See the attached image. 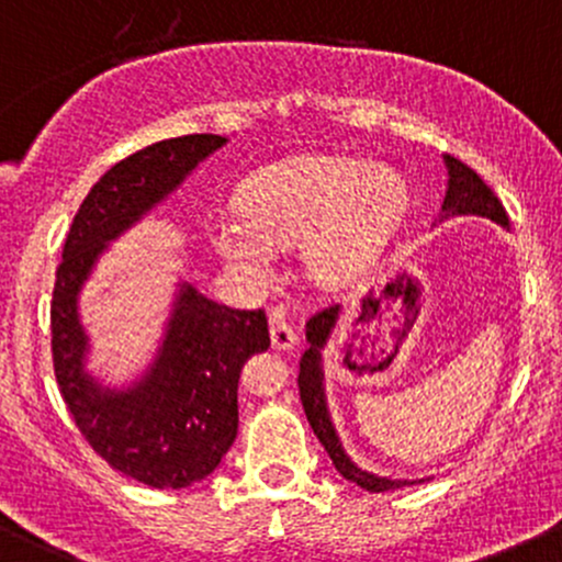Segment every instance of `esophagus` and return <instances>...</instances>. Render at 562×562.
<instances>
[{"label": "esophagus", "mask_w": 562, "mask_h": 562, "mask_svg": "<svg viewBox=\"0 0 562 562\" xmlns=\"http://www.w3.org/2000/svg\"><path fill=\"white\" fill-rule=\"evenodd\" d=\"M270 344H273V349H281V351L294 349V346L300 344V338H297V333L292 329V324L283 319L281 314L270 316Z\"/></svg>", "instance_id": "1"}]
</instances>
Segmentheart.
Segmentation results:
<instances>
[{"label": "heart", "mask_w": 562, "mask_h": 562, "mask_svg": "<svg viewBox=\"0 0 562 562\" xmlns=\"http://www.w3.org/2000/svg\"><path fill=\"white\" fill-rule=\"evenodd\" d=\"M238 213H211L213 251L246 279L273 273V248L303 243L308 273L324 286L357 279L390 246L408 189L390 167L346 156H297L243 183Z\"/></svg>", "instance_id": "1"}]
</instances>
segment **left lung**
I'll return each mask as SVG.
<instances>
[{
  "instance_id": "left-lung-1",
  "label": "left lung",
  "mask_w": 562,
  "mask_h": 562,
  "mask_svg": "<svg viewBox=\"0 0 562 562\" xmlns=\"http://www.w3.org/2000/svg\"><path fill=\"white\" fill-rule=\"evenodd\" d=\"M443 165H447L449 183H447V196H443L441 205V222L449 216H484L490 222L508 227L506 207L501 205L493 189L476 176L468 165H462L454 156L443 154ZM340 305L333 308H324L316 316H311L305 324V340H308V349L300 357V401H303L305 416H308V425L314 427L316 438L322 441L324 452L333 460L335 471L344 479L355 482L357 487L368 490V493H386V490H397L403 484H414L408 479H390V476H375V473L362 471L349 454H346L344 443H340L338 432H335L333 419H329L327 408V395H324V366H322V351L327 346L329 335H333L335 324L340 319ZM422 482V479H419Z\"/></svg>"
}]
</instances>
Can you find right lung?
<instances>
[{"mask_svg":"<svg viewBox=\"0 0 562 562\" xmlns=\"http://www.w3.org/2000/svg\"><path fill=\"white\" fill-rule=\"evenodd\" d=\"M222 146H227L222 135H183L110 167L75 213L56 270L50 346L61 397L110 468L156 490L200 482L233 447L240 370L248 357L270 346L268 316L262 308L213 303L183 281L154 362L140 379L115 390L86 370L91 344L78 294L108 243L165 202Z\"/></svg>","mask_w":562,"mask_h":562,"instance_id":"1","label":"right lung"}]
</instances>
